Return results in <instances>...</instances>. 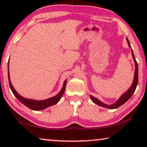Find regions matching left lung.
<instances>
[{
  "instance_id": "obj_1",
  "label": "left lung",
  "mask_w": 147,
  "mask_h": 147,
  "mask_svg": "<svg viewBox=\"0 0 147 147\" xmlns=\"http://www.w3.org/2000/svg\"><path fill=\"white\" fill-rule=\"evenodd\" d=\"M126 40H127L128 42V45L130 48H131L130 42H129L128 39L126 38ZM131 55H132L133 59L134 61H135V65H136V70H135V74H134V82L131 86L130 87V88L128 89V90L125 93H124L123 95H122L119 99H118V100L116 102L115 104H111V105H107V104H104L103 102H102L100 100H98L97 98H96L95 97H93V96L90 95V98L92 100V101L94 103H95L97 104V105L100 106H102V107H105V108H110V109H115L119 108V106H121V105H123V104H124L127 101L129 98H130L132 94H134V91H136V89L137 88V86H138V62L136 61L135 56L134 55L133 53V51L131 49Z\"/></svg>"
}]
</instances>
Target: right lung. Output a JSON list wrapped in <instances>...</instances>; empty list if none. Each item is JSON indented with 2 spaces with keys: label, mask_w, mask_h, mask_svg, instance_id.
Returning a JSON list of instances; mask_svg holds the SVG:
<instances>
[{
  "label": "right lung",
  "mask_w": 147,
  "mask_h": 147,
  "mask_svg": "<svg viewBox=\"0 0 147 147\" xmlns=\"http://www.w3.org/2000/svg\"><path fill=\"white\" fill-rule=\"evenodd\" d=\"M8 80H9V84L10 89L12 91V93H13L15 96H16V98L21 102L22 104H23L24 105H25L26 107H28L30 109H32V110H41V109H44L48 107L54 105L58 102L61 98V96L63 95V93L65 92V89L66 86V82L67 80L64 82L63 88L61 89L60 92L57 94V95L53 96V97L50 98L49 99L44 100H30V99H27L22 97L21 96H20L19 94L17 93V91L15 90L13 87L12 86L10 79H9V62H8Z\"/></svg>",
  "instance_id": "1"
}]
</instances>
